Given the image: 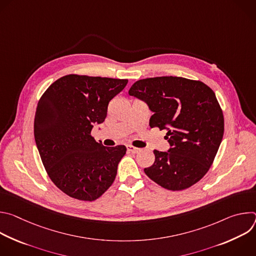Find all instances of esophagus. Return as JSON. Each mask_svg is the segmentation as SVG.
Masks as SVG:
<instances>
[{
    "instance_id": "obj_1",
    "label": "esophagus",
    "mask_w": 256,
    "mask_h": 256,
    "mask_svg": "<svg viewBox=\"0 0 256 256\" xmlns=\"http://www.w3.org/2000/svg\"><path fill=\"white\" fill-rule=\"evenodd\" d=\"M126 148H128V151L130 152V153H132V154H136V153L140 152V148L134 147V146H130V144H128Z\"/></svg>"
}]
</instances>
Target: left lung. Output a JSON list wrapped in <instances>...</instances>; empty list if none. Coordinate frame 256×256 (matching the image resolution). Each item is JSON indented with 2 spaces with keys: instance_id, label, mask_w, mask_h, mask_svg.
Here are the masks:
<instances>
[{
  "instance_id": "1",
  "label": "left lung",
  "mask_w": 256,
  "mask_h": 256,
  "mask_svg": "<svg viewBox=\"0 0 256 256\" xmlns=\"http://www.w3.org/2000/svg\"><path fill=\"white\" fill-rule=\"evenodd\" d=\"M128 94L154 112L150 126L167 130L168 152L154 150L147 176L169 190H184L210 168L224 134V116L214 91L202 81L181 77L138 80Z\"/></svg>"
}]
</instances>
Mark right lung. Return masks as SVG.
Listing matches in <instances>:
<instances>
[{"label":"right lung","instance_id":"1","mask_svg":"<svg viewBox=\"0 0 256 256\" xmlns=\"http://www.w3.org/2000/svg\"><path fill=\"white\" fill-rule=\"evenodd\" d=\"M126 84L70 74L54 82L38 103L34 138L42 164L56 186L72 198L93 202L114 184L126 146L104 147L91 132Z\"/></svg>","mask_w":256,"mask_h":256}]
</instances>
